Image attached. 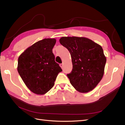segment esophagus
<instances>
[{"label": "esophagus", "instance_id": "1", "mask_svg": "<svg viewBox=\"0 0 125 125\" xmlns=\"http://www.w3.org/2000/svg\"><path fill=\"white\" fill-rule=\"evenodd\" d=\"M60 66L63 69V64H60Z\"/></svg>", "mask_w": 125, "mask_h": 125}]
</instances>
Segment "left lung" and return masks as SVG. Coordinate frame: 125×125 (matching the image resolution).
Wrapping results in <instances>:
<instances>
[{
  "label": "left lung",
  "instance_id": "1",
  "mask_svg": "<svg viewBox=\"0 0 125 125\" xmlns=\"http://www.w3.org/2000/svg\"><path fill=\"white\" fill-rule=\"evenodd\" d=\"M59 42L71 55L73 70L67 74L71 84L80 93L93 90L104 74L107 59L102 47L85 37L64 36Z\"/></svg>",
  "mask_w": 125,
  "mask_h": 125
}]
</instances>
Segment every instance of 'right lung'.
<instances>
[{"label": "right lung", "mask_w": 125, "mask_h": 125, "mask_svg": "<svg viewBox=\"0 0 125 125\" xmlns=\"http://www.w3.org/2000/svg\"><path fill=\"white\" fill-rule=\"evenodd\" d=\"M55 39H44L35 43L20 55L17 71L32 93L44 95L52 88L58 73L62 71L55 62L52 48Z\"/></svg>", "instance_id": "obj_1"}]
</instances>
